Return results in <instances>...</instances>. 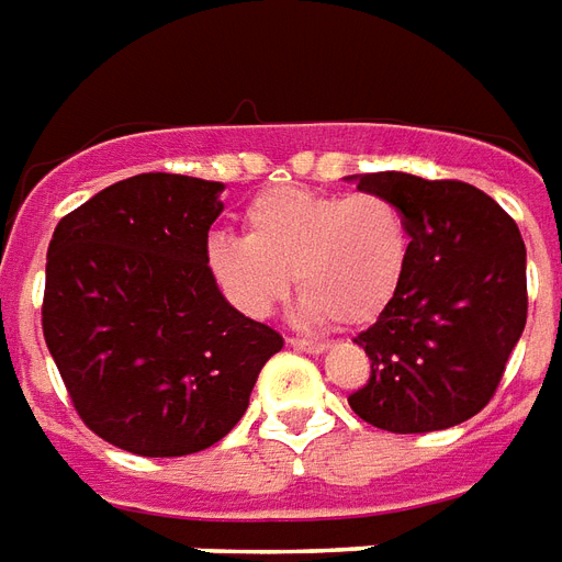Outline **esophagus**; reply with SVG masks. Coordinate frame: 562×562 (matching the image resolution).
<instances>
[{"label":"esophagus","mask_w":562,"mask_h":562,"mask_svg":"<svg viewBox=\"0 0 562 562\" xmlns=\"http://www.w3.org/2000/svg\"><path fill=\"white\" fill-rule=\"evenodd\" d=\"M286 344L299 349V352H307V356H323L328 349V344H323V340H302V337H290Z\"/></svg>","instance_id":"1"}]
</instances>
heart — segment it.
Instances as JSON below:
<instances>
[{
  "label": "heart",
  "mask_w": 562,
  "mask_h": 562,
  "mask_svg": "<svg viewBox=\"0 0 562 562\" xmlns=\"http://www.w3.org/2000/svg\"><path fill=\"white\" fill-rule=\"evenodd\" d=\"M246 236H213L206 266L243 314L269 316L293 284L302 323H373L403 284L412 231L385 195L266 189L243 213Z\"/></svg>",
  "instance_id": "b5f03b06"
}]
</instances>
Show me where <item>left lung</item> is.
I'll use <instances>...</instances> for the list:
<instances>
[{"label": "left lung", "instance_id": "1", "mask_svg": "<svg viewBox=\"0 0 562 562\" xmlns=\"http://www.w3.org/2000/svg\"><path fill=\"white\" fill-rule=\"evenodd\" d=\"M391 198L412 231L394 302L356 337L370 382L349 396L387 432H436L474 417L495 394L527 323V251L495 198L462 180L406 171L352 175Z\"/></svg>", "mask_w": 562, "mask_h": 562}]
</instances>
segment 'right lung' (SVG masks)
I'll use <instances>...</instances> for the list:
<instances>
[{
  "instance_id": "1",
  "label": "right lung",
  "mask_w": 562,
  "mask_h": 562,
  "mask_svg": "<svg viewBox=\"0 0 562 562\" xmlns=\"http://www.w3.org/2000/svg\"><path fill=\"white\" fill-rule=\"evenodd\" d=\"M225 183L136 175L58 222L44 337L76 412L138 457H189L239 424L284 337L239 314L206 266Z\"/></svg>"
}]
</instances>
